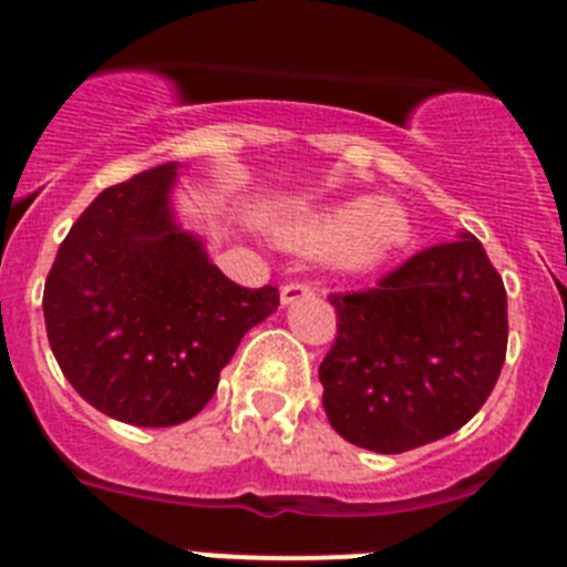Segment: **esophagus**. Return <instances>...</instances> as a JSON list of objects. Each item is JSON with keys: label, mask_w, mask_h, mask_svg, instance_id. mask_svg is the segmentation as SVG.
<instances>
[{"label": "esophagus", "mask_w": 567, "mask_h": 567, "mask_svg": "<svg viewBox=\"0 0 567 567\" xmlns=\"http://www.w3.org/2000/svg\"><path fill=\"white\" fill-rule=\"evenodd\" d=\"M315 289L309 287V284H287V287H280V303L284 307H289V303H295V300H303V298H312Z\"/></svg>", "instance_id": "obj_1"}]
</instances>
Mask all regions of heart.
Returning a JSON list of instances; mask_svg holds the SVG:
<instances>
[{
  "mask_svg": "<svg viewBox=\"0 0 567 567\" xmlns=\"http://www.w3.org/2000/svg\"><path fill=\"white\" fill-rule=\"evenodd\" d=\"M284 247L300 255H334L346 272H372L383 267L412 240V218L400 204L358 195L295 213L280 224Z\"/></svg>",
  "mask_w": 567,
  "mask_h": 567,
  "instance_id": "1",
  "label": "heart"
}]
</instances>
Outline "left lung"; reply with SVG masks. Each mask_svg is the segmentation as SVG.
I'll use <instances>...</instances> for the list:
<instances>
[{
	"label": "left lung",
	"instance_id": "obj_1",
	"mask_svg": "<svg viewBox=\"0 0 567 567\" xmlns=\"http://www.w3.org/2000/svg\"><path fill=\"white\" fill-rule=\"evenodd\" d=\"M338 338L318 369L334 432L380 454L457 432L483 409L508 346L503 278L463 233L380 278L334 292Z\"/></svg>",
	"mask_w": 567,
	"mask_h": 567
}]
</instances>
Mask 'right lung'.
Segmentation results:
<instances>
[{
  "mask_svg": "<svg viewBox=\"0 0 567 567\" xmlns=\"http://www.w3.org/2000/svg\"><path fill=\"white\" fill-rule=\"evenodd\" d=\"M178 164L107 187L79 215L44 280V327L70 385L144 429L202 412L240 338L278 309L238 287L169 209Z\"/></svg>",
  "mask_w": 567,
  "mask_h": 567,
  "instance_id": "obj_1",
  "label": "right lung"
}]
</instances>
